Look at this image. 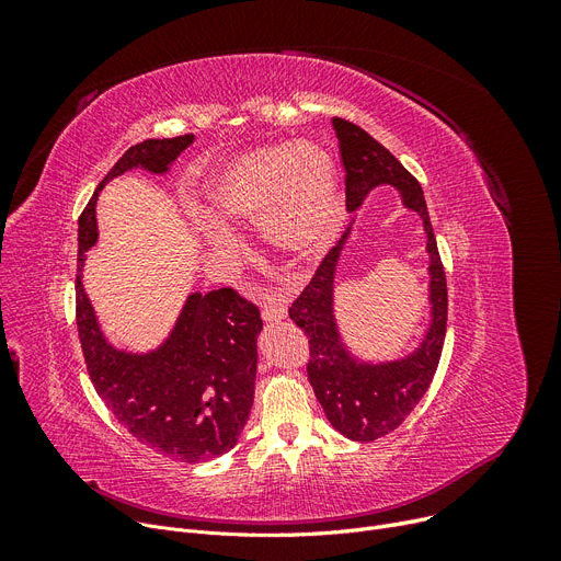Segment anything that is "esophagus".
<instances>
[{"label": "esophagus", "instance_id": "34e87169", "mask_svg": "<svg viewBox=\"0 0 561 561\" xmlns=\"http://www.w3.org/2000/svg\"><path fill=\"white\" fill-rule=\"evenodd\" d=\"M263 320L265 322H275V320H284L286 318V305L282 298H268V302L263 305Z\"/></svg>", "mask_w": 561, "mask_h": 561}]
</instances>
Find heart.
<instances>
[{"label": "heart", "mask_w": 561, "mask_h": 561, "mask_svg": "<svg viewBox=\"0 0 561 561\" xmlns=\"http://www.w3.org/2000/svg\"><path fill=\"white\" fill-rule=\"evenodd\" d=\"M202 229L220 254L233 245L225 222H256L279 254L309 261L325 252L343 222L332 154L316 142L271 145L218 168L204 186Z\"/></svg>", "instance_id": "heart-1"}]
</instances>
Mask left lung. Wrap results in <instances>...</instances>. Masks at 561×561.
<instances>
[{"label":"left lung","instance_id":"obj_1","mask_svg":"<svg viewBox=\"0 0 561 561\" xmlns=\"http://www.w3.org/2000/svg\"><path fill=\"white\" fill-rule=\"evenodd\" d=\"M332 125L339 138L345 170L347 211H357L375 186L391 184L400 191L407 209L416 211L423 218L430 252L432 325L421 347L404 359L379 366L359 364L341 341L332 307L334 273L341 250L350 236V227L339 243L325 254V259L320 261L311 282L288 309L290 320L309 336L307 375L328 421L343 436L368 444V440L400 427L430 389L446 341L448 288L425 195L416 176L385 145L377 142L355 123L334 117Z\"/></svg>","mask_w":561,"mask_h":561}]
</instances>
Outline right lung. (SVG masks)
Returning <instances> with one entry per match:
<instances>
[{
	"label": "right lung",
	"instance_id": "right-lung-1",
	"mask_svg": "<svg viewBox=\"0 0 561 561\" xmlns=\"http://www.w3.org/2000/svg\"><path fill=\"white\" fill-rule=\"evenodd\" d=\"M193 134L150 138L117 159L79 216L77 330L88 375L111 414L140 444L186 463L209 461L236 446L254 400L259 307L233 288L188 296L174 330L147 355L113 347L88 300L83 254L98 241L95 204L113 176L131 168L163 174Z\"/></svg>",
	"mask_w": 561,
	"mask_h": 561
}]
</instances>
